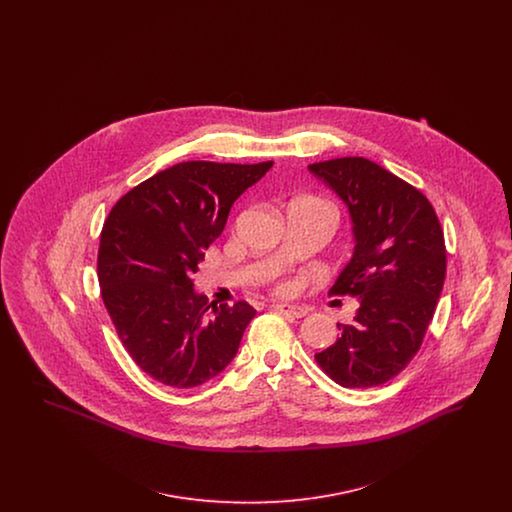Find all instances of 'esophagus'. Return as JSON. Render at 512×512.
Segmentation results:
<instances>
[{
	"instance_id": "34e87169",
	"label": "esophagus",
	"mask_w": 512,
	"mask_h": 512,
	"mask_svg": "<svg viewBox=\"0 0 512 512\" xmlns=\"http://www.w3.org/2000/svg\"><path fill=\"white\" fill-rule=\"evenodd\" d=\"M272 309L293 318H303L307 315V309H303L299 305H290V303H276V305H272Z\"/></svg>"
}]
</instances>
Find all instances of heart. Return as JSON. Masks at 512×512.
<instances>
[{
	"label": "heart",
	"mask_w": 512,
	"mask_h": 512,
	"mask_svg": "<svg viewBox=\"0 0 512 512\" xmlns=\"http://www.w3.org/2000/svg\"><path fill=\"white\" fill-rule=\"evenodd\" d=\"M272 290L276 293H292L295 290V284H293V280L290 278H282V280H276L274 284H272Z\"/></svg>",
	"instance_id": "heart-1"
}]
</instances>
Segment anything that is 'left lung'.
<instances>
[{"label": "left lung", "instance_id": "8db88e82", "mask_svg": "<svg viewBox=\"0 0 512 512\" xmlns=\"http://www.w3.org/2000/svg\"><path fill=\"white\" fill-rule=\"evenodd\" d=\"M347 203L355 253L334 295L359 297L353 324L315 355L343 388L386 384L418 353L445 280L447 251L438 215L409 182L363 157L309 165Z\"/></svg>", "mask_w": 512, "mask_h": 512}]
</instances>
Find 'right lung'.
<instances>
[{
    "mask_svg": "<svg viewBox=\"0 0 512 512\" xmlns=\"http://www.w3.org/2000/svg\"><path fill=\"white\" fill-rule=\"evenodd\" d=\"M270 167L178 163L122 195L105 219L101 299L132 361L153 380L195 388L234 359L255 309L245 301L209 305L194 293L195 272L234 201Z\"/></svg>",
    "mask_w": 512,
    "mask_h": 512,
    "instance_id": "add662e5",
    "label": "right lung"
}]
</instances>
